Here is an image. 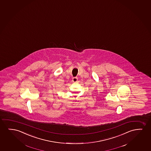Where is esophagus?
<instances>
[{
	"label": "esophagus",
	"instance_id": "1",
	"mask_svg": "<svg viewBox=\"0 0 151 151\" xmlns=\"http://www.w3.org/2000/svg\"><path fill=\"white\" fill-rule=\"evenodd\" d=\"M78 81V78L77 77H73L72 79V81L73 83H76Z\"/></svg>",
	"mask_w": 151,
	"mask_h": 151
}]
</instances>
